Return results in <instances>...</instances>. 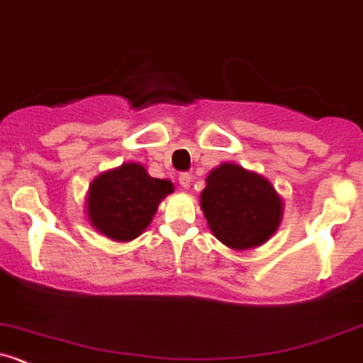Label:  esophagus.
<instances>
[{
    "label": "esophagus",
    "mask_w": 363,
    "mask_h": 363,
    "mask_svg": "<svg viewBox=\"0 0 363 363\" xmlns=\"http://www.w3.org/2000/svg\"><path fill=\"white\" fill-rule=\"evenodd\" d=\"M191 174H188V172H182L181 175H179V184L182 186L184 189H189V186H191Z\"/></svg>",
    "instance_id": "34e87169"
}]
</instances>
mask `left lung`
<instances>
[{"mask_svg":"<svg viewBox=\"0 0 363 363\" xmlns=\"http://www.w3.org/2000/svg\"><path fill=\"white\" fill-rule=\"evenodd\" d=\"M200 207L213 236L235 250L264 243L284 213L272 182L235 163H223L208 174Z\"/></svg>","mask_w":363,"mask_h":363,"instance_id":"obj_1","label":"left lung"}]
</instances>
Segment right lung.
I'll return each instance as SVG.
<instances>
[{"instance_id": "obj_1", "label": "right lung", "mask_w": 363, "mask_h": 363, "mask_svg": "<svg viewBox=\"0 0 363 363\" xmlns=\"http://www.w3.org/2000/svg\"><path fill=\"white\" fill-rule=\"evenodd\" d=\"M174 184L155 179L139 163H123L94 179L86 200L91 226L116 242L137 238Z\"/></svg>"}]
</instances>
